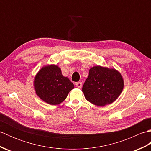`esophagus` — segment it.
Wrapping results in <instances>:
<instances>
[{
    "instance_id": "esophagus-1",
    "label": "esophagus",
    "mask_w": 151,
    "mask_h": 151,
    "mask_svg": "<svg viewBox=\"0 0 151 151\" xmlns=\"http://www.w3.org/2000/svg\"><path fill=\"white\" fill-rule=\"evenodd\" d=\"M75 85L77 88H81L82 86V83L81 82H77L75 83Z\"/></svg>"
}]
</instances>
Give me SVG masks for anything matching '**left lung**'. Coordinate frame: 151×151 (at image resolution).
Returning a JSON list of instances; mask_svg holds the SVG:
<instances>
[{
  "label": "left lung",
  "mask_w": 151,
  "mask_h": 151,
  "mask_svg": "<svg viewBox=\"0 0 151 151\" xmlns=\"http://www.w3.org/2000/svg\"><path fill=\"white\" fill-rule=\"evenodd\" d=\"M121 74L113 69L92 67L82 87L86 99L95 105L104 106L116 100L123 89Z\"/></svg>",
  "instance_id": "1"
}]
</instances>
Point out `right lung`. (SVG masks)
Here are the masks:
<instances>
[{"instance_id":"obj_1","label":"right lung","mask_w":151,"mask_h":151,"mask_svg":"<svg viewBox=\"0 0 151 151\" xmlns=\"http://www.w3.org/2000/svg\"><path fill=\"white\" fill-rule=\"evenodd\" d=\"M34 86L36 94L47 103L56 105L66 99L74 84L62 75L56 65L43 67L35 77Z\"/></svg>"}]
</instances>
